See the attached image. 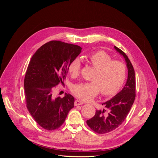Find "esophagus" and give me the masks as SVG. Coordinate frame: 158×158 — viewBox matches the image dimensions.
Wrapping results in <instances>:
<instances>
[{
    "label": "esophagus",
    "instance_id": "1",
    "mask_svg": "<svg viewBox=\"0 0 158 158\" xmlns=\"http://www.w3.org/2000/svg\"><path fill=\"white\" fill-rule=\"evenodd\" d=\"M84 103L80 101V100H76L75 102H74V105L76 106H80V105H82Z\"/></svg>",
    "mask_w": 158,
    "mask_h": 158
}]
</instances>
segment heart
Here are the masks:
<instances>
[{
    "mask_svg": "<svg viewBox=\"0 0 158 158\" xmlns=\"http://www.w3.org/2000/svg\"><path fill=\"white\" fill-rule=\"evenodd\" d=\"M89 64L95 69L92 82L76 84L72 92L83 101H89L97 95L99 91L103 95H113L121 89L127 77V66L120 60H112L104 51H98L86 56ZM80 60H73L69 66V72L73 78L79 76Z\"/></svg>",
    "mask_w": 158,
    "mask_h": 158,
    "instance_id": "heart-1",
    "label": "heart"
}]
</instances>
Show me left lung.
Here are the masks:
<instances>
[{
  "label": "left lung",
  "mask_w": 158,
  "mask_h": 158,
  "mask_svg": "<svg viewBox=\"0 0 158 158\" xmlns=\"http://www.w3.org/2000/svg\"><path fill=\"white\" fill-rule=\"evenodd\" d=\"M114 48L125 59L128 79L120 92L102 104L106 109L96 110L95 115L87 120L89 127L100 135L111 132L121 125L130 111L136 97V78L133 66L125 52L116 46Z\"/></svg>",
  "instance_id": "8db88e82"
}]
</instances>
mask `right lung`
Returning <instances> with one entry per match:
<instances>
[{
  "instance_id": "right-lung-1",
  "label": "right lung",
  "mask_w": 158,
  "mask_h": 158,
  "mask_svg": "<svg viewBox=\"0 0 158 158\" xmlns=\"http://www.w3.org/2000/svg\"><path fill=\"white\" fill-rule=\"evenodd\" d=\"M81 49L78 45L51 41L40 47L31 57L24 78L26 107L36 123L45 130L59 128L74 107L73 95L69 94L56 98L53 89L63 84L70 63Z\"/></svg>"
}]
</instances>
